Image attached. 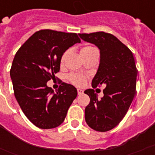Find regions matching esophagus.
Returning a JSON list of instances; mask_svg holds the SVG:
<instances>
[{"label":"esophagus","mask_w":155,"mask_h":155,"mask_svg":"<svg viewBox=\"0 0 155 155\" xmlns=\"http://www.w3.org/2000/svg\"><path fill=\"white\" fill-rule=\"evenodd\" d=\"M77 92H78V94H83V91H82L81 89H77Z\"/></svg>","instance_id":"obj_1"}]
</instances>
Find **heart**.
Returning <instances> with one entry per match:
<instances>
[{
    "label": "heart",
    "instance_id": "obj_1",
    "mask_svg": "<svg viewBox=\"0 0 155 155\" xmlns=\"http://www.w3.org/2000/svg\"><path fill=\"white\" fill-rule=\"evenodd\" d=\"M95 50L94 48L91 47V46H85L84 47L82 50H81V54H86L88 52H90L91 51H94ZM68 52H64L63 55H62V57H61V63H63L64 61V59L66 57V55H67ZM69 80L73 83V84H76V85H82V84H84V81H85V78L82 75V74H71L69 76Z\"/></svg>",
    "mask_w": 155,
    "mask_h": 155
}]
</instances>
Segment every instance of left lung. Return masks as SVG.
I'll list each match as a JSON object with an SVG mask.
<instances>
[{"instance_id":"obj_1","label":"left lung","mask_w":155,"mask_h":155,"mask_svg":"<svg viewBox=\"0 0 155 155\" xmlns=\"http://www.w3.org/2000/svg\"><path fill=\"white\" fill-rule=\"evenodd\" d=\"M83 41L96 45L101 53L99 68L92 87L105 84L104 96L98 98L93 89L84 91L90 96L85 107V121L91 129L105 132L123 120L136 93L137 71L133 53L114 35L100 31L79 34Z\"/></svg>"}]
</instances>
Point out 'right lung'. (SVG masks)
Masks as SVG:
<instances>
[{
  "instance_id": "add662e5",
  "label": "right lung",
  "mask_w": 155,
  "mask_h": 155,
  "mask_svg": "<svg viewBox=\"0 0 155 155\" xmlns=\"http://www.w3.org/2000/svg\"><path fill=\"white\" fill-rule=\"evenodd\" d=\"M80 42L75 33L41 30L15 54L10 71L15 97L25 116L38 128L53 129L61 124L77 96L72 84L62 83L54 92L46 83L60 71L64 51Z\"/></svg>"
}]
</instances>
